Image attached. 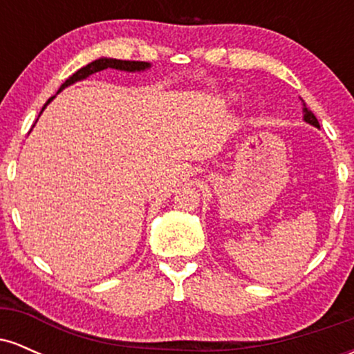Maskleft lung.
<instances>
[{
    "label": "left lung",
    "mask_w": 354,
    "mask_h": 354,
    "mask_svg": "<svg viewBox=\"0 0 354 354\" xmlns=\"http://www.w3.org/2000/svg\"><path fill=\"white\" fill-rule=\"evenodd\" d=\"M301 101H303V100H301ZM303 120L306 121V123H310L311 126H315V128H319L318 120H316V116L313 115L311 109L306 106V103H304V101H303Z\"/></svg>",
    "instance_id": "1"
}]
</instances>
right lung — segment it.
Listing matches in <instances>:
<instances>
[{"instance_id":"1","label":"right lung","mask_w":354,"mask_h":354,"mask_svg":"<svg viewBox=\"0 0 354 354\" xmlns=\"http://www.w3.org/2000/svg\"><path fill=\"white\" fill-rule=\"evenodd\" d=\"M108 68H111V70H118V71H126V73H141V71L149 70V68H151V63H146V61H123V59H115V58H104V56H103V58L91 61V63L86 64V66H83L81 70L76 71L75 75L70 76V78H68L63 84H61L58 93L63 91L64 88L71 86V84L78 83V81H83V80L89 78V76L95 75V73L108 70ZM58 93H56V95H58ZM56 95L51 96V98L46 101V104H44L41 111H39V115H41V113L44 111V108H46L48 104H50L51 101L56 98ZM36 121H38V120H36Z\"/></svg>"}]
</instances>
